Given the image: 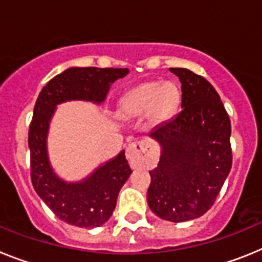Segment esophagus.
Here are the masks:
<instances>
[{"instance_id":"34e87169","label":"esophagus","mask_w":262,"mask_h":262,"mask_svg":"<svg viewBox=\"0 0 262 262\" xmlns=\"http://www.w3.org/2000/svg\"><path fill=\"white\" fill-rule=\"evenodd\" d=\"M126 158L133 169L145 165L150 161V145L145 141L132 142L126 147Z\"/></svg>"}]
</instances>
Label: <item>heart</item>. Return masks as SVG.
Listing matches in <instances>:
<instances>
[{"mask_svg":"<svg viewBox=\"0 0 262 262\" xmlns=\"http://www.w3.org/2000/svg\"><path fill=\"white\" fill-rule=\"evenodd\" d=\"M179 100V90L174 84L146 81L122 97L120 111L125 117H140L149 113L151 121L162 122L177 109Z\"/></svg>","mask_w":262,"mask_h":262,"instance_id":"1","label":"heart"}]
</instances>
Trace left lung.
<instances>
[{"instance_id": "left-lung-1", "label": "left lung", "mask_w": 262, "mask_h": 262, "mask_svg": "<svg viewBox=\"0 0 262 262\" xmlns=\"http://www.w3.org/2000/svg\"><path fill=\"white\" fill-rule=\"evenodd\" d=\"M170 71L182 83V111L150 133L162 153L150 171L147 204L161 219L181 223L210 210L231 171V121L204 77L187 68Z\"/></svg>"}]
</instances>
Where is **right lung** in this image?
Here are the masks:
<instances>
[{"label": "right lung", "instance_id": "add662e5", "mask_svg": "<svg viewBox=\"0 0 262 262\" xmlns=\"http://www.w3.org/2000/svg\"><path fill=\"white\" fill-rule=\"evenodd\" d=\"M128 68L72 67L43 87L29 129L31 182L34 190L63 222L80 228L103 226L112 216L118 192L132 169L125 151L97 167L81 182L67 183L54 172L47 154V134L56 105L70 100L101 104L111 84L126 76Z\"/></svg>", "mask_w": 262, "mask_h": 262}]
</instances>
